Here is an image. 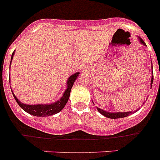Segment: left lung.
Wrapping results in <instances>:
<instances>
[{
    "mask_svg": "<svg viewBox=\"0 0 160 160\" xmlns=\"http://www.w3.org/2000/svg\"><path fill=\"white\" fill-rule=\"evenodd\" d=\"M139 38V40L140 41V43L143 45H145L146 46V43H144V41L141 39L140 37ZM153 83V72H152V81H151V87H152V84ZM97 109L98 110V112L102 113V115L105 116V117H108V118H111V119H117V118H123V117H128V115L130 114H132L134 112H107V111L103 110V109H100V108H97Z\"/></svg>",
    "mask_w": 160,
    "mask_h": 160,
    "instance_id": "8db88e82",
    "label": "left lung"
}]
</instances>
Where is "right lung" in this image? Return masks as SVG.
<instances>
[{
  "mask_svg": "<svg viewBox=\"0 0 160 160\" xmlns=\"http://www.w3.org/2000/svg\"><path fill=\"white\" fill-rule=\"evenodd\" d=\"M13 55H14V52L12 55L11 58V62L12 60ZM79 73L77 72L75 74H72L71 76H70L67 80V90H65L64 93L62 94V97L60 98L59 100L57 101V102H54V103L48 104V105H43V104H39V105H26V104L21 103L20 101L18 100V98L14 95V93H12H12L13 97L15 98V100L17 101V104L20 106L21 109H23V110L27 112L28 113L31 114V115L36 116V117H48V116L54 115V114H56L58 112H59L60 111L62 110L65 107L66 104L68 102V99L70 98V90H71V88H72L73 85H74V82L77 79Z\"/></svg>",
  "mask_w": 160,
  "mask_h": 160,
  "instance_id": "1",
  "label": "right lung"
}]
</instances>
